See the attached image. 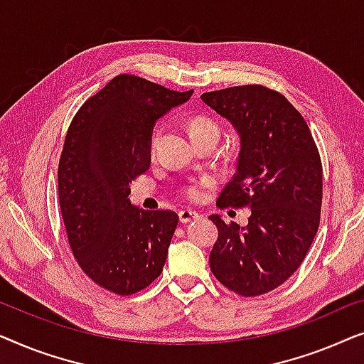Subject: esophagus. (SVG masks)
I'll use <instances>...</instances> for the list:
<instances>
[{"label": "esophagus", "mask_w": 364, "mask_h": 364, "mask_svg": "<svg viewBox=\"0 0 364 364\" xmlns=\"http://www.w3.org/2000/svg\"><path fill=\"white\" fill-rule=\"evenodd\" d=\"M178 216H180L181 223L186 224L189 221H193V219H198L199 214L196 211H191V209H181V211L178 213Z\"/></svg>", "instance_id": "1"}]
</instances>
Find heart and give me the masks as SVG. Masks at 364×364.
I'll list each match as a JSON object with an SVG mask.
<instances>
[{
    "instance_id": "b5f03b06",
    "label": "heart",
    "mask_w": 364,
    "mask_h": 364,
    "mask_svg": "<svg viewBox=\"0 0 364 364\" xmlns=\"http://www.w3.org/2000/svg\"><path fill=\"white\" fill-rule=\"evenodd\" d=\"M186 129L191 140H198V138L206 136V135H216L218 136V125L214 124V120L209 119L206 115H193L191 119L188 120ZM155 143L156 138L153 136L150 140V155H155ZM211 180L209 178H203V180L188 183L186 186H183L181 194L188 201L198 203L206 196V189L211 186Z\"/></svg>"
}]
</instances>
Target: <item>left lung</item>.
Listing matches in <instances>:
<instances>
[{
    "mask_svg": "<svg viewBox=\"0 0 364 364\" xmlns=\"http://www.w3.org/2000/svg\"><path fill=\"white\" fill-rule=\"evenodd\" d=\"M201 100L231 122L240 138L235 175L218 206L250 208L244 228L209 216L218 228L209 265L237 295L267 294L294 275L318 231V148L300 112L269 87H228Z\"/></svg>",
    "mask_w": 364,
    "mask_h": 364,
    "instance_id": "1",
    "label": "left lung"
}]
</instances>
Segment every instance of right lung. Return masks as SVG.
I'll use <instances>...</instances> for the list:
<instances>
[{"label":"right lung","instance_id":"right-lung-1","mask_svg":"<svg viewBox=\"0 0 364 364\" xmlns=\"http://www.w3.org/2000/svg\"><path fill=\"white\" fill-rule=\"evenodd\" d=\"M193 95L120 74L74 115L59 160V206L79 267L102 289L132 295L165 265L175 211L132 206L130 183L150 166L153 125Z\"/></svg>","mask_w":364,"mask_h":364}]
</instances>
